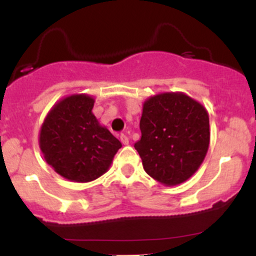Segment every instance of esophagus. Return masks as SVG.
<instances>
[{"label": "esophagus", "instance_id": "1", "mask_svg": "<svg viewBox=\"0 0 256 256\" xmlns=\"http://www.w3.org/2000/svg\"><path fill=\"white\" fill-rule=\"evenodd\" d=\"M120 141L122 142V144H128V138L125 135V134H121L120 135Z\"/></svg>", "mask_w": 256, "mask_h": 256}]
</instances>
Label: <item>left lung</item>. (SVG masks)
<instances>
[{
	"mask_svg": "<svg viewBox=\"0 0 256 256\" xmlns=\"http://www.w3.org/2000/svg\"><path fill=\"white\" fill-rule=\"evenodd\" d=\"M141 138L135 144L147 174L164 186L192 177L207 154L209 116L183 92H164L144 102Z\"/></svg>",
	"mask_w": 256,
	"mask_h": 256,
	"instance_id": "1",
	"label": "left lung"
}]
</instances>
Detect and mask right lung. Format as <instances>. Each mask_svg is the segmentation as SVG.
I'll list each match as a JSON object with an SVG mask.
<instances>
[{
	"mask_svg": "<svg viewBox=\"0 0 256 256\" xmlns=\"http://www.w3.org/2000/svg\"><path fill=\"white\" fill-rule=\"evenodd\" d=\"M95 100L74 94L56 102L44 118L40 147L56 174L73 182H90L105 174L121 142L92 114Z\"/></svg>",
	"mask_w": 256,
	"mask_h": 256,
	"instance_id": "add662e5",
	"label": "right lung"
}]
</instances>
